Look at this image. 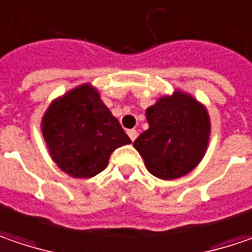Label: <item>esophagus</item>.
<instances>
[{"mask_svg": "<svg viewBox=\"0 0 252 252\" xmlns=\"http://www.w3.org/2000/svg\"><path fill=\"white\" fill-rule=\"evenodd\" d=\"M126 134H128V137L131 138V141H134L137 137H138V132H137V129H128L126 131Z\"/></svg>", "mask_w": 252, "mask_h": 252, "instance_id": "34e87169", "label": "esophagus"}]
</instances>
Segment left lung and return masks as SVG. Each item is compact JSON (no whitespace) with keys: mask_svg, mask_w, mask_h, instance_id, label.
Here are the masks:
<instances>
[{"mask_svg":"<svg viewBox=\"0 0 252 252\" xmlns=\"http://www.w3.org/2000/svg\"><path fill=\"white\" fill-rule=\"evenodd\" d=\"M150 128L134 147L148 171L161 180L180 178L197 167L210 137V118L192 96L175 93L147 110Z\"/></svg>","mask_w":252,"mask_h":252,"instance_id":"1","label":"left lung"}]
</instances>
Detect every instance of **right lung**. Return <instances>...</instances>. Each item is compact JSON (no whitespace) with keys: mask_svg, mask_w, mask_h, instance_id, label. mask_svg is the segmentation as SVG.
Masks as SVG:
<instances>
[{"mask_svg":"<svg viewBox=\"0 0 252 252\" xmlns=\"http://www.w3.org/2000/svg\"><path fill=\"white\" fill-rule=\"evenodd\" d=\"M42 135L57 165L75 178L96 175L115 148L131 142L88 84L52 102L42 118Z\"/></svg>","mask_w":252,"mask_h":252,"instance_id":"right-lung-1","label":"right lung"}]
</instances>
